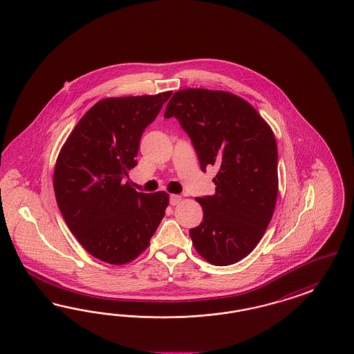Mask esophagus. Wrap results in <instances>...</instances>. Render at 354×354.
<instances>
[{
	"label": "esophagus",
	"mask_w": 354,
	"mask_h": 354,
	"mask_svg": "<svg viewBox=\"0 0 354 354\" xmlns=\"http://www.w3.org/2000/svg\"><path fill=\"white\" fill-rule=\"evenodd\" d=\"M181 199H183V196L171 194V198H169V202H171V206H176V205H178L181 202Z\"/></svg>",
	"instance_id": "34e87169"
}]
</instances>
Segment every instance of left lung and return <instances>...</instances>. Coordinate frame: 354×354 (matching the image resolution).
Segmentation results:
<instances>
[{"label":"left lung","instance_id":"8db88e82","mask_svg":"<svg viewBox=\"0 0 354 354\" xmlns=\"http://www.w3.org/2000/svg\"><path fill=\"white\" fill-rule=\"evenodd\" d=\"M171 117L189 135L202 171L218 169L215 194L196 198L203 222L190 230L193 245L212 265L240 261L256 248L274 212V133L245 100L222 91L174 93L164 114Z\"/></svg>","mask_w":354,"mask_h":354}]
</instances>
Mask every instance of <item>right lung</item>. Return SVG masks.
I'll return each mask as SVG.
<instances>
[{"label": "right lung", "mask_w": 354, "mask_h": 354, "mask_svg": "<svg viewBox=\"0 0 354 354\" xmlns=\"http://www.w3.org/2000/svg\"><path fill=\"white\" fill-rule=\"evenodd\" d=\"M171 92L105 98L80 119L53 171L59 209L80 244L101 261L123 265L149 245L169 205L165 192L138 193L124 183L140 138Z\"/></svg>", "instance_id": "1"}]
</instances>
